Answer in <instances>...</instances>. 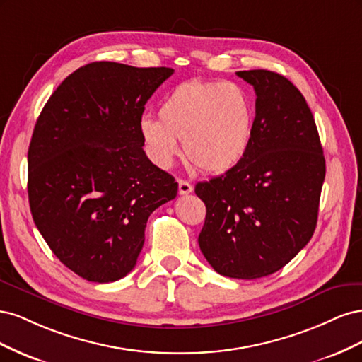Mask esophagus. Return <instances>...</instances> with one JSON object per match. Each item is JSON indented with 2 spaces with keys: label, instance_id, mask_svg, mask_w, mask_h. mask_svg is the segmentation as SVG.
<instances>
[{
  "label": "esophagus",
  "instance_id": "esophagus-1",
  "mask_svg": "<svg viewBox=\"0 0 362 362\" xmlns=\"http://www.w3.org/2000/svg\"><path fill=\"white\" fill-rule=\"evenodd\" d=\"M192 192H193V185L189 181H184V180L178 181V193L180 194H189Z\"/></svg>",
  "mask_w": 362,
  "mask_h": 362
}]
</instances>
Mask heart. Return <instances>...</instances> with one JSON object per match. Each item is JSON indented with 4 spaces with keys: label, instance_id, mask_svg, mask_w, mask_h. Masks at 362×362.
Wrapping results in <instances>:
<instances>
[{
    "label": "heart",
    "instance_id": "heart-1",
    "mask_svg": "<svg viewBox=\"0 0 362 362\" xmlns=\"http://www.w3.org/2000/svg\"><path fill=\"white\" fill-rule=\"evenodd\" d=\"M158 117H141L139 129L148 156L169 168L180 154L208 173H222L243 160L254 134L255 110L249 93L228 81L190 80L164 98Z\"/></svg>",
    "mask_w": 362,
    "mask_h": 362
}]
</instances>
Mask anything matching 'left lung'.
Returning a JSON list of instances; mask_svg holds the SVG:
<instances>
[{
  "label": "left lung",
  "instance_id": "8db88e82",
  "mask_svg": "<svg viewBox=\"0 0 362 362\" xmlns=\"http://www.w3.org/2000/svg\"><path fill=\"white\" fill-rule=\"evenodd\" d=\"M237 75L257 95L254 134L237 166L196 184L206 206L198 242L217 273L257 279L282 269L311 240L326 164L298 87L266 69Z\"/></svg>",
  "mask_w": 362,
  "mask_h": 362
}]
</instances>
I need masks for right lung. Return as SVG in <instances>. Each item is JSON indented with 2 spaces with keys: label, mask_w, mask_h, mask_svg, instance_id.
Returning <instances> with one entry per match:
<instances>
[{
  "label": "right lung",
  "mask_w": 362,
  "mask_h": 362,
  "mask_svg": "<svg viewBox=\"0 0 362 362\" xmlns=\"http://www.w3.org/2000/svg\"><path fill=\"white\" fill-rule=\"evenodd\" d=\"M173 74L95 62L63 80L37 119L28 148L33 221L64 266L92 282L134 269L148 217L178 182L146 157L145 104Z\"/></svg>",
  "instance_id": "1"
}]
</instances>
